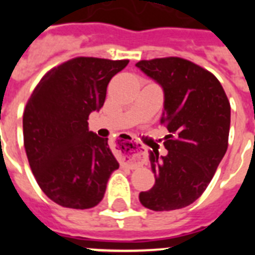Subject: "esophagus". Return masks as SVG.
<instances>
[{
    "mask_svg": "<svg viewBox=\"0 0 255 255\" xmlns=\"http://www.w3.org/2000/svg\"><path fill=\"white\" fill-rule=\"evenodd\" d=\"M116 147L123 155L124 159L130 164V167H138L141 163V158L145 155L147 148L141 145L140 143L135 141L131 136L126 134H120L116 138Z\"/></svg>",
    "mask_w": 255,
    "mask_h": 255,
    "instance_id": "34e87169",
    "label": "esophagus"
}]
</instances>
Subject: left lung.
<instances>
[{
    "label": "left lung",
    "mask_w": 255,
    "mask_h": 255,
    "mask_svg": "<svg viewBox=\"0 0 255 255\" xmlns=\"http://www.w3.org/2000/svg\"><path fill=\"white\" fill-rule=\"evenodd\" d=\"M136 66L164 93L161 124L167 154L150 150L155 182L139 200L152 211L188 207L203 194L229 145L231 108L212 73L180 57L141 60Z\"/></svg>",
    "instance_id": "8db88e82"
}]
</instances>
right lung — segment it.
<instances>
[{"instance_id": "1", "label": "right lung", "mask_w": 255, "mask_h": 255, "mask_svg": "<svg viewBox=\"0 0 255 255\" xmlns=\"http://www.w3.org/2000/svg\"><path fill=\"white\" fill-rule=\"evenodd\" d=\"M129 60L75 57L40 79L22 115L26 157L38 185L58 206L88 209L105 197L119 168L108 145L88 129L100 111L107 85Z\"/></svg>"}]
</instances>
